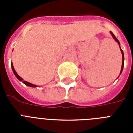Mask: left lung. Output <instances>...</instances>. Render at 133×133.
<instances>
[{
  "mask_svg": "<svg viewBox=\"0 0 133 133\" xmlns=\"http://www.w3.org/2000/svg\"><path fill=\"white\" fill-rule=\"evenodd\" d=\"M110 34H112V37H113V38H114V39H115V40L116 41H117V42L118 43V44H119V47H120V43H119V41H118L117 38H116L115 36L114 35V34L112 32H110ZM120 49H121V48H120ZM121 52H122V69H121V72H120V74H121V73L122 72V70H123V68H124V52H123V50H122V49H121Z\"/></svg>",
  "mask_w": 133,
  "mask_h": 133,
  "instance_id": "left-lung-1",
  "label": "left lung"
}]
</instances>
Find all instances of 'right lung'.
I'll return each instance as SVG.
<instances>
[{
    "label": "right lung",
    "instance_id": "add662e5",
    "mask_svg": "<svg viewBox=\"0 0 133 133\" xmlns=\"http://www.w3.org/2000/svg\"><path fill=\"white\" fill-rule=\"evenodd\" d=\"M11 68H12V70H13V72L14 74L15 75V76L16 77V78H17L19 81H22L23 83H24V84H25L26 85H28V86H30V87H37L36 85H34V84H32V83H29V82H28V81H23V79H22L21 77H20L19 75H18L17 73H16V72L15 71V70H14V66H13V64H12V63H11Z\"/></svg>",
    "mask_w": 133,
    "mask_h": 133
}]
</instances>
